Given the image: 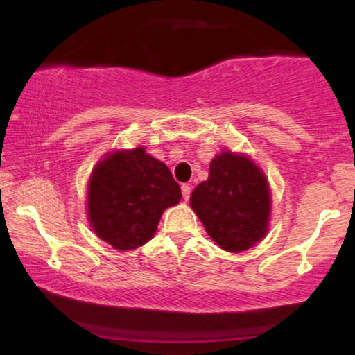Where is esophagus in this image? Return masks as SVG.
I'll list each match as a JSON object with an SVG mask.
<instances>
[{
    "instance_id": "1",
    "label": "esophagus",
    "mask_w": 355,
    "mask_h": 355,
    "mask_svg": "<svg viewBox=\"0 0 355 355\" xmlns=\"http://www.w3.org/2000/svg\"><path fill=\"white\" fill-rule=\"evenodd\" d=\"M181 191H182V198L187 202L189 197H191V186H189V184H182Z\"/></svg>"
}]
</instances>
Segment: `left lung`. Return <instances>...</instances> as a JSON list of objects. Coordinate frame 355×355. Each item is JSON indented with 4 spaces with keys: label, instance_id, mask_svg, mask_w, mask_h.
<instances>
[{
    "label": "left lung",
    "instance_id": "1",
    "mask_svg": "<svg viewBox=\"0 0 355 355\" xmlns=\"http://www.w3.org/2000/svg\"><path fill=\"white\" fill-rule=\"evenodd\" d=\"M191 207L221 249L247 250L268 231V181L249 157L227 150L211 159L208 179L193 189Z\"/></svg>",
    "mask_w": 355,
    "mask_h": 355
}]
</instances>
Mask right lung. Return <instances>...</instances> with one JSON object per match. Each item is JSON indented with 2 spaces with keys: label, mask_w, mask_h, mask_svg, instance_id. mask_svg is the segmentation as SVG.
Segmentation results:
<instances>
[{
  "label": "right lung",
  "mask_w": 355,
  "mask_h": 355,
  "mask_svg": "<svg viewBox=\"0 0 355 355\" xmlns=\"http://www.w3.org/2000/svg\"><path fill=\"white\" fill-rule=\"evenodd\" d=\"M179 200L181 189L166 164L144 147L119 150L92 171L87 215L100 239L130 250L152 239L163 211Z\"/></svg>",
  "instance_id": "obj_1"
}]
</instances>
